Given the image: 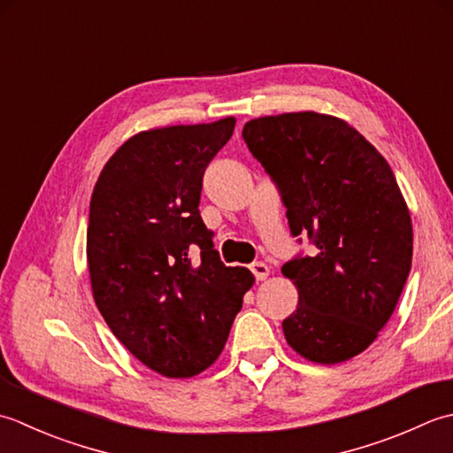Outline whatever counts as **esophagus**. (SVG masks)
I'll return each instance as SVG.
<instances>
[{"instance_id":"34e87169","label":"esophagus","mask_w":453,"mask_h":453,"mask_svg":"<svg viewBox=\"0 0 453 453\" xmlns=\"http://www.w3.org/2000/svg\"><path fill=\"white\" fill-rule=\"evenodd\" d=\"M250 270H252L254 278H256L257 281H264V280L267 278V273H270V267H267L264 262H254V264L250 265Z\"/></svg>"}]
</instances>
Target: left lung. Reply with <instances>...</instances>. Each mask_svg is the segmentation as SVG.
I'll use <instances>...</instances> for the list:
<instances>
[{
    "label": "left lung",
    "instance_id": "8db88e82",
    "mask_svg": "<svg viewBox=\"0 0 453 453\" xmlns=\"http://www.w3.org/2000/svg\"><path fill=\"white\" fill-rule=\"evenodd\" d=\"M242 138L278 188L293 236L315 246L281 272L299 291L288 344L317 364L362 354L391 319L412 264V225L383 156L342 119L283 113Z\"/></svg>",
    "mask_w": 453,
    "mask_h": 453
}]
</instances>
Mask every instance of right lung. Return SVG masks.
Here are the masks:
<instances>
[{"label": "right lung", "instance_id": "obj_1", "mask_svg": "<svg viewBox=\"0 0 453 453\" xmlns=\"http://www.w3.org/2000/svg\"><path fill=\"white\" fill-rule=\"evenodd\" d=\"M233 117L138 133L111 156L89 203L94 299L128 352L165 377L215 362L254 275L213 250L199 213L203 173Z\"/></svg>", "mask_w": 453, "mask_h": 453}]
</instances>
